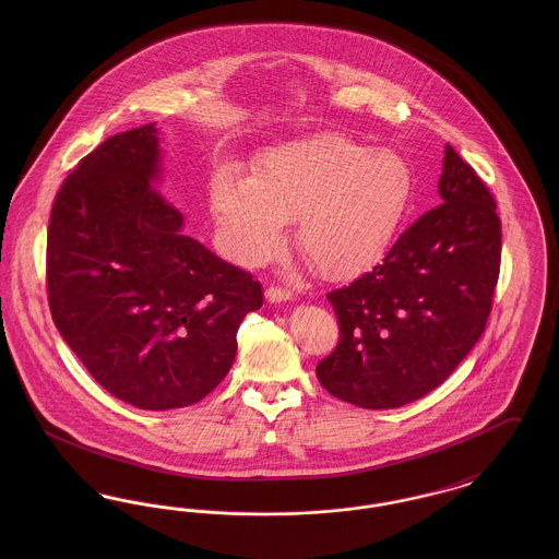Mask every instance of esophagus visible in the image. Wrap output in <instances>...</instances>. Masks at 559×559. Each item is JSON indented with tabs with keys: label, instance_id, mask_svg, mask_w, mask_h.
Segmentation results:
<instances>
[{
	"label": "esophagus",
	"instance_id": "obj_1",
	"mask_svg": "<svg viewBox=\"0 0 559 559\" xmlns=\"http://www.w3.org/2000/svg\"><path fill=\"white\" fill-rule=\"evenodd\" d=\"M293 292L289 289H283V287H267L266 299L270 304H283V301H292Z\"/></svg>",
	"mask_w": 559,
	"mask_h": 559
}]
</instances>
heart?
I'll use <instances>...</instances> for the list:
<instances>
[{
  "label": "heart",
  "mask_w": 559,
  "mask_h": 559,
  "mask_svg": "<svg viewBox=\"0 0 559 559\" xmlns=\"http://www.w3.org/2000/svg\"><path fill=\"white\" fill-rule=\"evenodd\" d=\"M413 169L392 151H372L342 133L274 148L253 178L222 169L212 212L230 258L258 266L274 258L285 222L295 245L324 278H352L390 249L413 199Z\"/></svg>",
  "instance_id": "obj_1"
}]
</instances>
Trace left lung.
<instances>
[{
  "instance_id": "8db88e82",
  "label": "left lung",
  "mask_w": 559,
  "mask_h": 559,
  "mask_svg": "<svg viewBox=\"0 0 559 559\" xmlns=\"http://www.w3.org/2000/svg\"><path fill=\"white\" fill-rule=\"evenodd\" d=\"M442 203L400 235L383 264L331 292L340 344L317 367L322 388L360 408L424 399L476 346L501 266V219L451 144Z\"/></svg>"
}]
</instances>
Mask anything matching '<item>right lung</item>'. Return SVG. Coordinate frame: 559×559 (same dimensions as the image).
Masks as SVG:
<instances>
[{
  "label": "right lung",
  "instance_id": "1",
  "mask_svg": "<svg viewBox=\"0 0 559 559\" xmlns=\"http://www.w3.org/2000/svg\"><path fill=\"white\" fill-rule=\"evenodd\" d=\"M155 123L117 133L81 159L48 228L53 324L90 374L144 411L205 399L237 356L240 320L262 285L182 233L159 190Z\"/></svg>",
  "mask_w": 559,
  "mask_h": 559
}]
</instances>
